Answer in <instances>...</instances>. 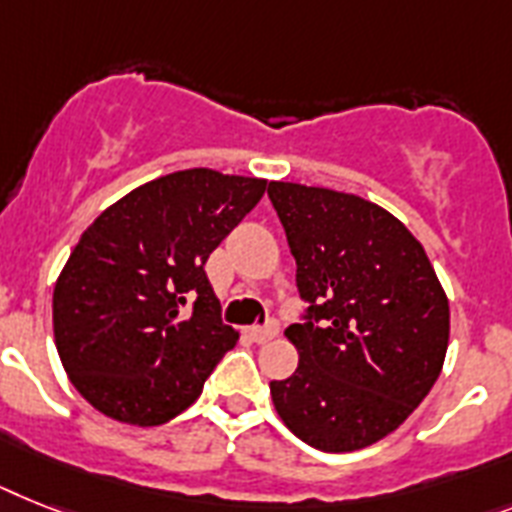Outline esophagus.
<instances>
[{"label": "esophagus", "instance_id": "esophagus-1", "mask_svg": "<svg viewBox=\"0 0 512 512\" xmlns=\"http://www.w3.org/2000/svg\"><path fill=\"white\" fill-rule=\"evenodd\" d=\"M277 332H280V324L277 322H269L264 327H248V337L253 342H269L272 337H277Z\"/></svg>", "mask_w": 512, "mask_h": 512}]
</instances>
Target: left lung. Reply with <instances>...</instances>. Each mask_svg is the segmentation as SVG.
<instances>
[{
	"instance_id": "1",
	"label": "left lung",
	"mask_w": 512,
	"mask_h": 512,
	"mask_svg": "<svg viewBox=\"0 0 512 512\" xmlns=\"http://www.w3.org/2000/svg\"><path fill=\"white\" fill-rule=\"evenodd\" d=\"M306 308L287 337L298 369L274 379L287 429L324 453L395 432L437 382L450 306L403 222L350 193L269 183Z\"/></svg>"
}]
</instances>
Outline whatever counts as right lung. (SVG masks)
I'll return each mask as SVG.
<instances>
[{"label": "right lung", "instance_id": "1", "mask_svg": "<svg viewBox=\"0 0 512 512\" xmlns=\"http://www.w3.org/2000/svg\"><path fill=\"white\" fill-rule=\"evenodd\" d=\"M264 190L256 177L172 172L130 190L83 232L54 287V340L96 411L156 426L196 403L238 342L206 259Z\"/></svg>", "mask_w": 512, "mask_h": 512}]
</instances>
